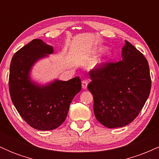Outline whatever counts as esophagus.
Returning a JSON list of instances; mask_svg holds the SVG:
<instances>
[{
  "label": "esophagus",
  "mask_w": 159,
  "mask_h": 159,
  "mask_svg": "<svg viewBox=\"0 0 159 159\" xmlns=\"http://www.w3.org/2000/svg\"><path fill=\"white\" fill-rule=\"evenodd\" d=\"M87 84H88V81H87V80H83V81H81L82 88H83V89L87 88Z\"/></svg>",
  "instance_id": "1"
}]
</instances>
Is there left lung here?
<instances>
[{"instance_id": "left-lung-1", "label": "left lung", "mask_w": 159, "mask_h": 159, "mask_svg": "<svg viewBox=\"0 0 159 159\" xmlns=\"http://www.w3.org/2000/svg\"><path fill=\"white\" fill-rule=\"evenodd\" d=\"M122 56V61L101 63L89 72L87 88L93 96L95 116L111 129L132 123L151 90L149 64L143 54L125 41Z\"/></svg>"}]
</instances>
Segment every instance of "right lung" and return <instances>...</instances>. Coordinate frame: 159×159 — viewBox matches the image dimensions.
Returning <instances> with one entry per match:
<instances>
[{"mask_svg":"<svg viewBox=\"0 0 159 159\" xmlns=\"http://www.w3.org/2000/svg\"><path fill=\"white\" fill-rule=\"evenodd\" d=\"M53 53V47L41 39L32 40L15 53L9 76V89L12 103L26 123L38 130H53L64 122L69 105L81 90V79L56 80L40 87L30 81L29 71L39 58Z\"/></svg>","mask_w":159,"mask_h":159,"instance_id":"add662e5","label":"right lung"}]
</instances>
